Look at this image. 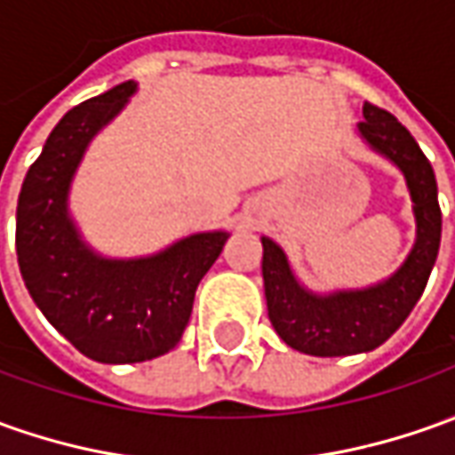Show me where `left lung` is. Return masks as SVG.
Segmentation results:
<instances>
[{
	"instance_id": "1",
	"label": "left lung",
	"mask_w": 455,
	"mask_h": 455,
	"mask_svg": "<svg viewBox=\"0 0 455 455\" xmlns=\"http://www.w3.org/2000/svg\"><path fill=\"white\" fill-rule=\"evenodd\" d=\"M358 134L376 154L403 172L416 216V243L396 274L381 283L321 296L301 286L276 241L261 239V271L271 326L283 344L308 356L366 354L391 339L421 299L441 246L435 174L409 129L394 114L366 101Z\"/></svg>"
}]
</instances>
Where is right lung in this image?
<instances>
[{"label": "right lung", "mask_w": 455, "mask_h": 455, "mask_svg": "<svg viewBox=\"0 0 455 455\" xmlns=\"http://www.w3.org/2000/svg\"><path fill=\"white\" fill-rule=\"evenodd\" d=\"M137 92L124 82L61 116L24 176L17 204L21 279L46 321L101 363H139L172 351L194 293L227 243L204 231L141 259H107L86 246L69 216V188L89 141Z\"/></svg>", "instance_id": "obj_1"}]
</instances>
